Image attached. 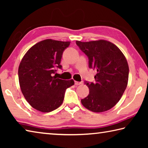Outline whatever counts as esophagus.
Instances as JSON below:
<instances>
[{"instance_id":"1","label":"esophagus","mask_w":148,"mask_h":148,"mask_svg":"<svg viewBox=\"0 0 148 148\" xmlns=\"http://www.w3.org/2000/svg\"><path fill=\"white\" fill-rule=\"evenodd\" d=\"M82 84V82H75V85L76 86H79V85Z\"/></svg>"}]
</instances>
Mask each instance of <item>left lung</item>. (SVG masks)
I'll return each instance as SVG.
<instances>
[{
  "instance_id": "left-lung-1",
  "label": "left lung",
  "mask_w": 148,
  "mask_h": 148,
  "mask_svg": "<svg viewBox=\"0 0 148 148\" xmlns=\"http://www.w3.org/2000/svg\"><path fill=\"white\" fill-rule=\"evenodd\" d=\"M76 43L88 57L89 68L97 72L94 83L85 82L89 93L81 100L82 104L93 112L107 111L118 102L126 89L129 72L127 59L121 50L108 41Z\"/></svg>"
}]
</instances>
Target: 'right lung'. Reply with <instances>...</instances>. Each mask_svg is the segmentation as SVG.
Here are the masks:
<instances>
[{
    "mask_svg": "<svg viewBox=\"0 0 148 148\" xmlns=\"http://www.w3.org/2000/svg\"><path fill=\"white\" fill-rule=\"evenodd\" d=\"M71 42L47 39L34 45L22 59L18 69L22 93L29 104L42 112L57 109L63 102L66 89L73 79L63 80L53 76L62 69L61 60Z\"/></svg>",
    "mask_w": 148,
    "mask_h": 148,
    "instance_id": "obj_1",
    "label": "right lung"
}]
</instances>
